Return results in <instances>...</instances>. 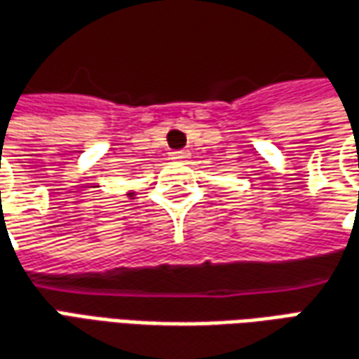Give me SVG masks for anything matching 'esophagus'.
I'll return each mask as SVG.
<instances>
[{"label":"esophagus","mask_w":359,"mask_h":359,"mask_svg":"<svg viewBox=\"0 0 359 359\" xmlns=\"http://www.w3.org/2000/svg\"><path fill=\"white\" fill-rule=\"evenodd\" d=\"M172 161H187L188 159V151L180 149V151H172Z\"/></svg>","instance_id":"34e87169"}]
</instances>
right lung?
Returning <instances> with one entry per match:
<instances>
[{"instance_id":"right-lung-1","label":"right lung","mask_w":359,"mask_h":359,"mask_svg":"<svg viewBox=\"0 0 359 359\" xmlns=\"http://www.w3.org/2000/svg\"><path fill=\"white\" fill-rule=\"evenodd\" d=\"M136 196V192H128V198H134Z\"/></svg>"}]
</instances>
